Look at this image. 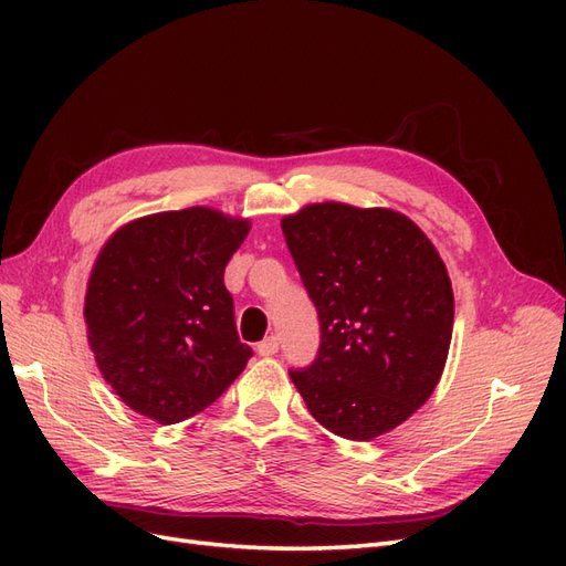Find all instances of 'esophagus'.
<instances>
[{
    "instance_id": "obj_1",
    "label": "esophagus",
    "mask_w": 566,
    "mask_h": 566,
    "mask_svg": "<svg viewBox=\"0 0 566 566\" xmlns=\"http://www.w3.org/2000/svg\"><path fill=\"white\" fill-rule=\"evenodd\" d=\"M256 352H260V356H273L279 352V337L269 335L266 339L260 342V345H256Z\"/></svg>"
}]
</instances>
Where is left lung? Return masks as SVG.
<instances>
[{
	"label": "left lung",
	"mask_w": 566,
	"mask_h": 566,
	"mask_svg": "<svg viewBox=\"0 0 566 566\" xmlns=\"http://www.w3.org/2000/svg\"><path fill=\"white\" fill-rule=\"evenodd\" d=\"M321 345L290 370L310 413L337 437L368 441L430 399L453 333V287L437 248L406 214L345 202L283 217Z\"/></svg>",
	"instance_id": "left-lung-1"
}]
</instances>
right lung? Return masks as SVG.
I'll list each match as a JSON object with an SVG mask.
<instances>
[{"instance_id": "add662e5", "label": "right lung", "mask_w": 566, "mask_h": 566, "mask_svg": "<svg viewBox=\"0 0 566 566\" xmlns=\"http://www.w3.org/2000/svg\"><path fill=\"white\" fill-rule=\"evenodd\" d=\"M248 219L188 208L134 219L101 248L84 297L101 375L132 410L160 424L193 418L243 373L224 269Z\"/></svg>"}]
</instances>
